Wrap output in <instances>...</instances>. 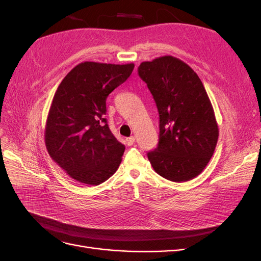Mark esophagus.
I'll return each mask as SVG.
<instances>
[{
	"mask_svg": "<svg viewBox=\"0 0 261 261\" xmlns=\"http://www.w3.org/2000/svg\"><path fill=\"white\" fill-rule=\"evenodd\" d=\"M134 143H135V137H134V136L126 138V144H127L128 146H133Z\"/></svg>",
	"mask_w": 261,
	"mask_h": 261,
	"instance_id": "34e87169",
	"label": "esophagus"
}]
</instances>
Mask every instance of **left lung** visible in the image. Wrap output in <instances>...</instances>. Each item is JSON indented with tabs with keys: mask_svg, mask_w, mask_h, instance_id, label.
<instances>
[{
	"mask_svg": "<svg viewBox=\"0 0 261 261\" xmlns=\"http://www.w3.org/2000/svg\"><path fill=\"white\" fill-rule=\"evenodd\" d=\"M138 74L159 111V144L148 159L160 176L187 181L207 167L219 138V127L208 93L194 69L164 55L143 62Z\"/></svg>",
	"mask_w": 261,
	"mask_h": 261,
	"instance_id": "8db88e82",
	"label": "left lung"
}]
</instances>
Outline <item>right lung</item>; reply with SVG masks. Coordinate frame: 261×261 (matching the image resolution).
I'll return each instance as SVG.
<instances>
[{"label":"right lung","instance_id":"right-lung-1","mask_svg":"<svg viewBox=\"0 0 261 261\" xmlns=\"http://www.w3.org/2000/svg\"><path fill=\"white\" fill-rule=\"evenodd\" d=\"M134 66L80 63L54 93L45 123V147L52 160L80 183L99 185L120 167L125 147L109 128L106 100Z\"/></svg>","mask_w":261,"mask_h":261}]
</instances>
